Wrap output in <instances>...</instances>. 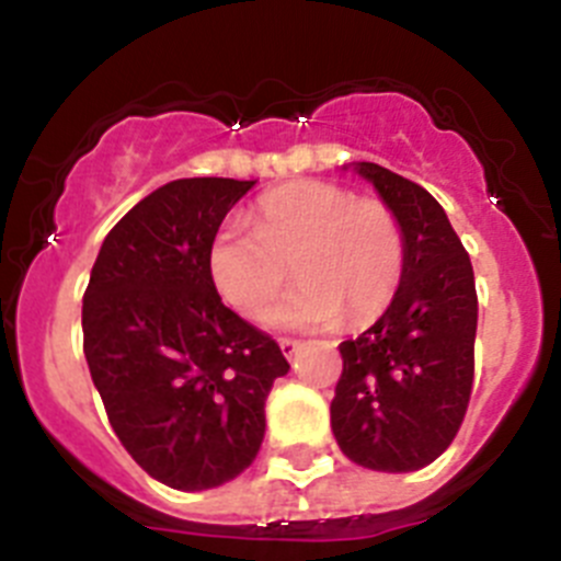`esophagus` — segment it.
Returning a JSON list of instances; mask_svg holds the SVG:
<instances>
[{"label":"esophagus","mask_w":561,"mask_h":561,"mask_svg":"<svg viewBox=\"0 0 561 561\" xmlns=\"http://www.w3.org/2000/svg\"><path fill=\"white\" fill-rule=\"evenodd\" d=\"M280 351H284L286 359H291V356H297V351H300V342L289 340V336H284V340H280Z\"/></svg>","instance_id":"34e87169"}]
</instances>
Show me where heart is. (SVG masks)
I'll list each match as a JSON object with an SVG mask.
<instances>
[{"label": "heart", "instance_id": "obj_1", "mask_svg": "<svg viewBox=\"0 0 561 561\" xmlns=\"http://www.w3.org/2000/svg\"><path fill=\"white\" fill-rule=\"evenodd\" d=\"M250 227L227 221L207 247V275L227 304L261 317L284 289L297 286L270 311L284 329H320L348 320L365 325L393 304L404 277V230L388 202L348 187L304 180L261 196Z\"/></svg>", "mask_w": 561, "mask_h": 561}]
</instances>
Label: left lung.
I'll use <instances>...</instances> for the list:
<instances>
[{"label":"left lung","mask_w":561,"mask_h":561,"mask_svg":"<svg viewBox=\"0 0 561 561\" xmlns=\"http://www.w3.org/2000/svg\"><path fill=\"white\" fill-rule=\"evenodd\" d=\"M356 171L399 216L408 261L388 311L340 345L331 430L354 463L415 472L453 444L469 408L474 272L447 213L424 187L376 162H359Z\"/></svg>","instance_id":"8db88e82"}]
</instances>
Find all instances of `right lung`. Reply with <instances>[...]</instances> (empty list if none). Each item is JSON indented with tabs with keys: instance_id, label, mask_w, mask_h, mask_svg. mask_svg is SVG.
Returning a JSON list of instances; mask_svg holds the SVG:
<instances>
[{
	"instance_id": "right-lung-1",
	"label": "right lung",
	"mask_w": 561,
	"mask_h": 561,
	"mask_svg": "<svg viewBox=\"0 0 561 561\" xmlns=\"http://www.w3.org/2000/svg\"><path fill=\"white\" fill-rule=\"evenodd\" d=\"M255 182L157 187L108 230L83 291V354L126 453L153 480L202 492L241 474L264 440L270 334L221 304L207 247Z\"/></svg>"
}]
</instances>
